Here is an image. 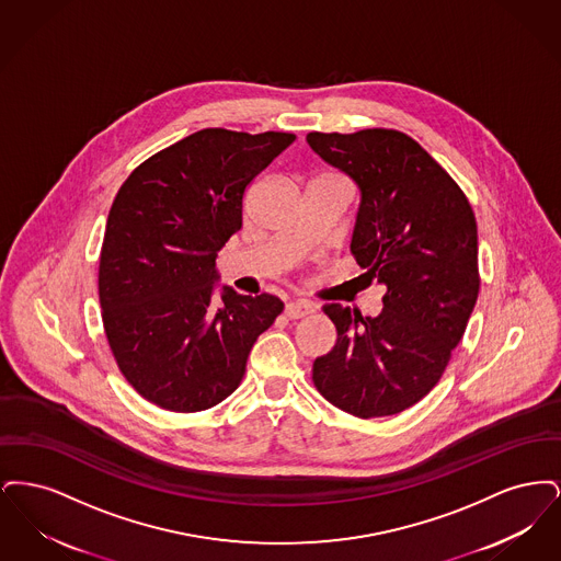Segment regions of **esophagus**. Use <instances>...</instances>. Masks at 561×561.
Segmentation results:
<instances>
[{
  "label": "esophagus",
  "instance_id": "1",
  "mask_svg": "<svg viewBox=\"0 0 561 561\" xmlns=\"http://www.w3.org/2000/svg\"><path fill=\"white\" fill-rule=\"evenodd\" d=\"M313 311H316L313 305H309V302H305V300H294V302L286 305V318H288V320L307 318V316H311Z\"/></svg>",
  "mask_w": 561,
  "mask_h": 561
}]
</instances>
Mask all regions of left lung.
<instances>
[{"label":"left lung","instance_id":"1","mask_svg":"<svg viewBox=\"0 0 561 561\" xmlns=\"http://www.w3.org/2000/svg\"><path fill=\"white\" fill-rule=\"evenodd\" d=\"M307 142L359 188L351 252L366 277L387 286L376 318L339 302L323 307L339 339L313 362V382L357 419L400 414L437 385L473 313L476 214L408 134L309 133Z\"/></svg>","mask_w":561,"mask_h":561}]
</instances>
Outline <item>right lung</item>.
<instances>
[{"label": "right lung", "mask_w": 561, "mask_h": 561, "mask_svg": "<svg viewBox=\"0 0 561 561\" xmlns=\"http://www.w3.org/2000/svg\"><path fill=\"white\" fill-rule=\"evenodd\" d=\"M294 138L199 130L142 161L113 199L99 265L103 325L126 380L163 410L229 398L250 348L284 311L271 294H213L245 191Z\"/></svg>", "instance_id": "1"}]
</instances>
